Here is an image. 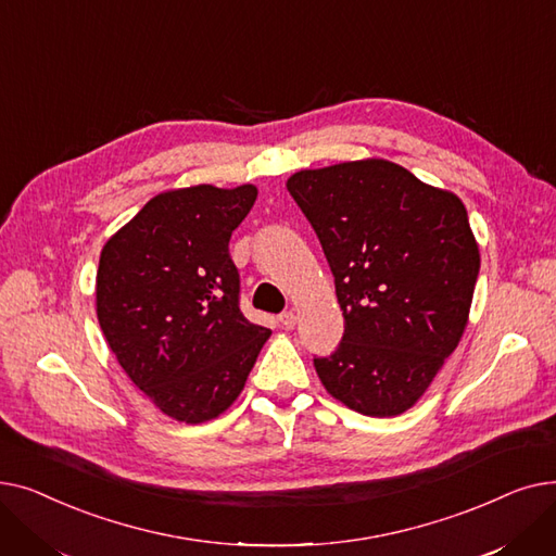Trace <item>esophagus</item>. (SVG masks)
Here are the masks:
<instances>
[{"instance_id":"1","label":"esophagus","mask_w":556,"mask_h":556,"mask_svg":"<svg viewBox=\"0 0 556 556\" xmlns=\"http://www.w3.org/2000/svg\"><path fill=\"white\" fill-rule=\"evenodd\" d=\"M279 323H281L283 329H293L295 323H298V315H295L293 311H283V313L279 315Z\"/></svg>"}]
</instances>
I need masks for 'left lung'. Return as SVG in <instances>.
<instances>
[{"mask_svg": "<svg viewBox=\"0 0 556 556\" xmlns=\"http://www.w3.org/2000/svg\"><path fill=\"white\" fill-rule=\"evenodd\" d=\"M336 277L344 336L313 358L327 392L367 417L424 396L469 323L480 250L464 202L388 160L304 168L286 182Z\"/></svg>", "mask_w": 556, "mask_h": 556, "instance_id": "1", "label": "left lung"}]
</instances>
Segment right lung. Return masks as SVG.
<instances>
[{
	"instance_id": "1",
	"label": "right lung",
	"mask_w": 556,
	"mask_h": 556,
	"mask_svg": "<svg viewBox=\"0 0 556 556\" xmlns=\"http://www.w3.org/2000/svg\"><path fill=\"white\" fill-rule=\"evenodd\" d=\"M256 193L254 185L164 191L101 250V331L130 381L175 421L223 415L270 338L241 313L229 256Z\"/></svg>"
}]
</instances>
